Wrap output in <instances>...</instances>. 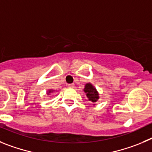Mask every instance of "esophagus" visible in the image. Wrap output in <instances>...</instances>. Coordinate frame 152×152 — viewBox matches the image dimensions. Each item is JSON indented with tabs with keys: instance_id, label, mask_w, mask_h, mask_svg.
Wrapping results in <instances>:
<instances>
[{
	"instance_id": "1",
	"label": "esophagus",
	"mask_w": 152,
	"mask_h": 152,
	"mask_svg": "<svg viewBox=\"0 0 152 152\" xmlns=\"http://www.w3.org/2000/svg\"><path fill=\"white\" fill-rule=\"evenodd\" d=\"M74 86H75V85L73 84H73H69V85H68V87H69V88H73Z\"/></svg>"
}]
</instances>
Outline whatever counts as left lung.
Segmentation results:
<instances>
[{
    "mask_svg": "<svg viewBox=\"0 0 152 152\" xmlns=\"http://www.w3.org/2000/svg\"><path fill=\"white\" fill-rule=\"evenodd\" d=\"M85 94L89 102L92 103L93 105H95V103L99 99V93L97 91L95 87L91 83H87L85 85V88H83Z\"/></svg>",
    "mask_w": 152,
    "mask_h": 152,
    "instance_id": "8db88e82",
    "label": "left lung"
}]
</instances>
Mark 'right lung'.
I'll list each match as a JSON object with an SVG mask.
<instances>
[{"mask_svg":"<svg viewBox=\"0 0 152 152\" xmlns=\"http://www.w3.org/2000/svg\"><path fill=\"white\" fill-rule=\"evenodd\" d=\"M55 91H57L54 89H52V88H50V89H48L47 91V95H50V94H51V93H54Z\"/></svg>","mask_w":152,"mask_h":152,"instance_id":"add662e5","label":"right lung"}]
</instances>
